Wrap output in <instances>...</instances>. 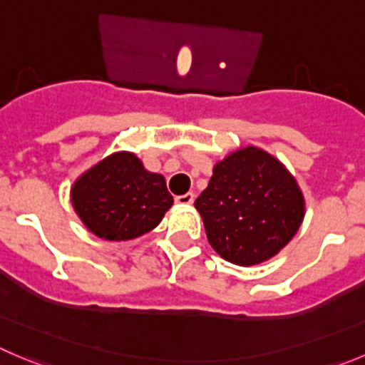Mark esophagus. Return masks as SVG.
I'll return each instance as SVG.
<instances>
[{
    "instance_id": "1",
    "label": "esophagus",
    "mask_w": 365,
    "mask_h": 365,
    "mask_svg": "<svg viewBox=\"0 0 365 365\" xmlns=\"http://www.w3.org/2000/svg\"><path fill=\"white\" fill-rule=\"evenodd\" d=\"M193 200H195V193H192V192L185 193V195L175 197V202L179 204V206H190V204H193Z\"/></svg>"
}]
</instances>
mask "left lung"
I'll list each match as a JSON object with an SVG mask.
<instances>
[{
  "mask_svg": "<svg viewBox=\"0 0 365 365\" xmlns=\"http://www.w3.org/2000/svg\"><path fill=\"white\" fill-rule=\"evenodd\" d=\"M195 207L211 247L242 267L276 256L304 218L297 180L258 147H244L218 161Z\"/></svg>",
  "mask_w": 365,
  "mask_h": 365,
  "instance_id": "8db88e82",
  "label": "left lung"
}]
</instances>
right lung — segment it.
Returning <instances> with one entry per match:
<instances>
[{"label":"right lung","instance_id":"1","mask_svg":"<svg viewBox=\"0 0 365 365\" xmlns=\"http://www.w3.org/2000/svg\"><path fill=\"white\" fill-rule=\"evenodd\" d=\"M71 204L96 237L121 242L158 227L173 197L165 177L145 170L130 152H114L75 180Z\"/></svg>","mask_w":365,"mask_h":365}]
</instances>
